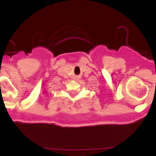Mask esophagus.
Segmentation results:
<instances>
[{"label":"esophagus","instance_id":"1","mask_svg":"<svg viewBox=\"0 0 156 156\" xmlns=\"http://www.w3.org/2000/svg\"><path fill=\"white\" fill-rule=\"evenodd\" d=\"M74 78V79H75V80H78V78H79V76H74V78Z\"/></svg>","mask_w":156,"mask_h":156}]
</instances>
